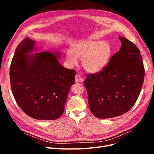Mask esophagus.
<instances>
[{
	"label": "esophagus",
	"instance_id": "esophagus-1",
	"mask_svg": "<svg viewBox=\"0 0 154 154\" xmlns=\"http://www.w3.org/2000/svg\"><path fill=\"white\" fill-rule=\"evenodd\" d=\"M75 82H82L84 81V79L79 74H77L75 77Z\"/></svg>",
	"mask_w": 154,
	"mask_h": 154
}]
</instances>
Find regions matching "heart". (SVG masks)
I'll list each match as a JSON object with an SVG mask.
<instances>
[{"label":"heart","instance_id":"b5f03b06","mask_svg":"<svg viewBox=\"0 0 154 154\" xmlns=\"http://www.w3.org/2000/svg\"><path fill=\"white\" fill-rule=\"evenodd\" d=\"M71 50L65 54L69 66H77L80 59L84 69L90 73L99 72L106 67L112 54V46L106 40H84L72 45Z\"/></svg>","mask_w":154,"mask_h":154}]
</instances>
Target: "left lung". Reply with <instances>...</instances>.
Wrapping results in <instances>:
<instances>
[{
    "label": "left lung",
    "mask_w": 154,
    "mask_h": 154,
    "mask_svg": "<svg viewBox=\"0 0 154 154\" xmlns=\"http://www.w3.org/2000/svg\"><path fill=\"white\" fill-rule=\"evenodd\" d=\"M107 66L99 73L87 75L84 85L93 115L99 119L120 116L130 110L140 94L145 70L140 51L125 37Z\"/></svg>",
    "instance_id": "obj_1"
}]
</instances>
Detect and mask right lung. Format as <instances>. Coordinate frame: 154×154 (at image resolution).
<instances>
[{"mask_svg":"<svg viewBox=\"0 0 154 154\" xmlns=\"http://www.w3.org/2000/svg\"><path fill=\"white\" fill-rule=\"evenodd\" d=\"M35 41L26 37L18 45L10 67L11 88L15 100L29 117L55 120L64 112L75 71L63 67L60 52H36Z\"/></svg>","mask_w":154,"mask_h":154,"instance_id":"1","label":"right lung"}]
</instances>
